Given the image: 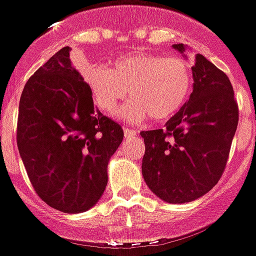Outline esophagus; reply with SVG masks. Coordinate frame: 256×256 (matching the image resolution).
I'll return each instance as SVG.
<instances>
[{"instance_id":"obj_1","label":"esophagus","mask_w":256,"mask_h":256,"mask_svg":"<svg viewBox=\"0 0 256 256\" xmlns=\"http://www.w3.org/2000/svg\"><path fill=\"white\" fill-rule=\"evenodd\" d=\"M136 133H137V130L124 128V137H132V136H136Z\"/></svg>"}]
</instances>
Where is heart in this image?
Returning <instances> with one entry per match:
<instances>
[{
	"instance_id": "1",
	"label": "heart",
	"mask_w": 256,
	"mask_h": 256,
	"mask_svg": "<svg viewBox=\"0 0 256 256\" xmlns=\"http://www.w3.org/2000/svg\"><path fill=\"white\" fill-rule=\"evenodd\" d=\"M82 74L96 104L106 114L116 111L130 94L133 101L120 111L130 122L146 116L156 122L170 119L188 102L193 88L192 68L185 58L156 53L130 54L111 68L84 67Z\"/></svg>"
}]
</instances>
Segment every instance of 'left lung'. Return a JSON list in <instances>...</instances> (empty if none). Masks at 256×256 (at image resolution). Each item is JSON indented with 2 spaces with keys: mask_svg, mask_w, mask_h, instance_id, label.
<instances>
[{
  "mask_svg": "<svg viewBox=\"0 0 256 256\" xmlns=\"http://www.w3.org/2000/svg\"><path fill=\"white\" fill-rule=\"evenodd\" d=\"M174 48L184 52L182 44ZM193 92L164 128L141 132L142 177L167 203H188L214 188L225 172L238 123L230 80L203 54H194Z\"/></svg>",
  "mask_w": 256,
  "mask_h": 256,
  "instance_id": "1",
  "label": "left lung"
}]
</instances>
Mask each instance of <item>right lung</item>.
Instances as JSON below:
<instances>
[{"instance_id":"add662e5","label":"right lung","mask_w":256,"mask_h":256,"mask_svg":"<svg viewBox=\"0 0 256 256\" xmlns=\"http://www.w3.org/2000/svg\"><path fill=\"white\" fill-rule=\"evenodd\" d=\"M60 49L24 84L18 148L32 188L67 214L93 207L108 181V160L123 140L122 126L97 111L88 82Z\"/></svg>"}]
</instances>
